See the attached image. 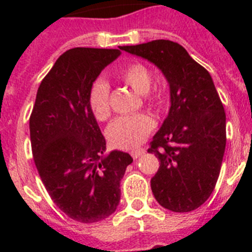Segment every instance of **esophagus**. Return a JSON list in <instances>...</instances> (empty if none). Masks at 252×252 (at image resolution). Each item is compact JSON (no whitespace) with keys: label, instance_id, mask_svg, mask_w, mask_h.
Segmentation results:
<instances>
[{"label":"esophagus","instance_id":"esophagus-1","mask_svg":"<svg viewBox=\"0 0 252 252\" xmlns=\"http://www.w3.org/2000/svg\"><path fill=\"white\" fill-rule=\"evenodd\" d=\"M144 153H145V149H134L130 152V156H132L133 158H138V157H141Z\"/></svg>","mask_w":252,"mask_h":252}]
</instances>
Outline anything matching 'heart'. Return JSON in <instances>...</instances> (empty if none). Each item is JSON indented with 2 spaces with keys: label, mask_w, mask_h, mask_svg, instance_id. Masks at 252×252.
I'll return each instance as SVG.
<instances>
[{
  "label": "heart",
  "mask_w": 252,
  "mask_h": 252,
  "mask_svg": "<svg viewBox=\"0 0 252 252\" xmlns=\"http://www.w3.org/2000/svg\"><path fill=\"white\" fill-rule=\"evenodd\" d=\"M120 80L130 86L137 94L145 96L146 100H156L157 95H150L149 91L153 84L152 73L141 63H132L126 65L118 72ZM87 102L91 112L96 120L103 122L110 116V86L104 80H96L91 84L87 93ZM154 122L150 116L144 114L120 116L115 119L107 128V138L114 148L118 149H134L145 141Z\"/></svg>",
  "instance_id": "1"
}]
</instances>
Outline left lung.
<instances>
[{
	"mask_svg": "<svg viewBox=\"0 0 252 252\" xmlns=\"http://www.w3.org/2000/svg\"><path fill=\"white\" fill-rule=\"evenodd\" d=\"M122 49L156 65L170 86L167 118L148 149L161 162L150 180L154 197L168 211H193L215 189L226 145V115L213 80L171 40Z\"/></svg>",
	"mask_w": 252,
	"mask_h": 252,
	"instance_id": "1",
	"label": "left lung"
}]
</instances>
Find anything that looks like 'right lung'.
Returning <instances> with one entry per match:
<instances>
[{
  "label": "right lung",
  "instance_id": "obj_1",
  "mask_svg": "<svg viewBox=\"0 0 252 252\" xmlns=\"http://www.w3.org/2000/svg\"><path fill=\"white\" fill-rule=\"evenodd\" d=\"M122 49V48H120ZM119 49L73 48L63 53L37 89L30 118L33 161L51 199L78 222L107 219L120 201V182L133 162L106 152L87 93Z\"/></svg>",
  "mask_w": 252,
  "mask_h": 252
}]
</instances>
